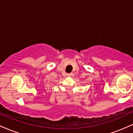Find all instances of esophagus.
I'll list each match as a JSON object with an SVG mask.
<instances>
[{
  "instance_id": "1",
  "label": "esophagus",
  "mask_w": 133,
  "mask_h": 133,
  "mask_svg": "<svg viewBox=\"0 0 133 133\" xmlns=\"http://www.w3.org/2000/svg\"><path fill=\"white\" fill-rule=\"evenodd\" d=\"M71 75H72V74H68V75H67V76H68V77H71Z\"/></svg>"
}]
</instances>
